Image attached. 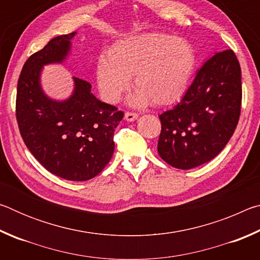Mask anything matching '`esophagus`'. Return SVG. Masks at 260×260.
Instances as JSON below:
<instances>
[{"instance_id": "obj_1", "label": "esophagus", "mask_w": 260, "mask_h": 260, "mask_svg": "<svg viewBox=\"0 0 260 260\" xmlns=\"http://www.w3.org/2000/svg\"><path fill=\"white\" fill-rule=\"evenodd\" d=\"M138 117H139V114L136 113V112L127 111V112L125 113V119L128 120V121H134V120L138 119Z\"/></svg>"}]
</instances>
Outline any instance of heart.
<instances>
[{
	"mask_svg": "<svg viewBox=\"0 0 260 260\" xmlns=\"http://www.w3.org/2000/svg\"><path fill=\"white\" fill-rule=\"evenodd\" d=\"M196 65L193 48L183 39L147 33L124 39L109 50V59L101 56L96 64V80L103 99L118 103L129 89L134 77L138 90L133 104L167 107L181 100Z\"/></svg>",
	"mask_w": 260,
	"mask_h": 260,
	"instance_id": "b5f03b06",
	"label": "heart"
}]
</instances>
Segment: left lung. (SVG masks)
I'll return each instance as SVG.
<instances>
[{
	"mask_svg": "<svg viewBox=\"0 0 260 260\" xmlns=\"http://www.w3.org/2000/svg\"><path fill=\"white\" fill-rule=\"evenodd\" d=\"M241 68L232 49L203 64L181 102L159 114L158 153L180 170L208 162L226 147L241 114Z\"/></svg>",
	"mask_w": 260,
	"mask_h": 260,
	"instance_id": "obj_1",
	"label": "left lung"
}]
</instances>
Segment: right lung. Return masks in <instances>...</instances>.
I'll list each match as a JSON object with an SVG mask.
<instances>
[{"mask_svg": "<svg viewBox=\"0 0 260 260\" xmlns=\"http://www.w3.org/2000/svg\"><path fill=\"white\" fill-rule=\"evenodd\" d=\"M76 33L56 37L25 61L18 79L16 118L26 147L57 177L86 181L101 173L114 150L113 135L124 112L99 101L91 85L73 78L74 91L57 102L43 93V65L61 63Z\"/></svg>", "mask_w": 260, "mask_h": 260, "instance_id": "add662e5", "label": "right lung"}]
</instances>
